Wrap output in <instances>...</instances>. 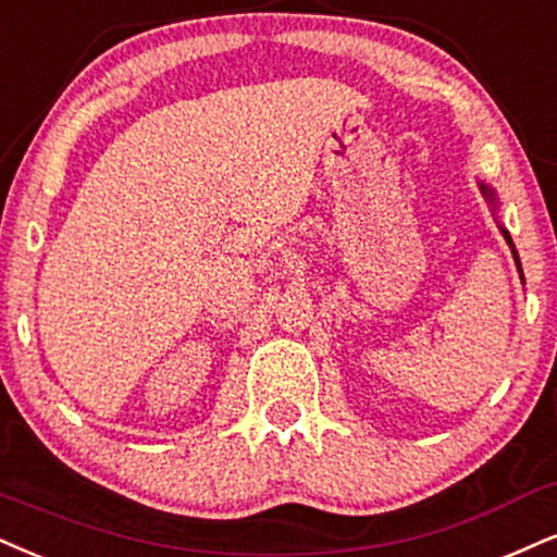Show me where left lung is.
<instances>
[{"mask_svg": "<svg viewBox=\"0 0 557 557\" xmlns=\"http://www.w3.org/2000/svg\"><path fill=\"white\" fill-rule=\"evenodd\" d=\"M478 185H480V190H483V196L488 198V201L493 203V209H498V198H496V190H493L491 185H488V183H483V181H478ZM500 232H504L506 243H509V247H511L513 263H517V271H519V276H521V281H524V273H521V263H519V256H517V247H513V243H511V235H509V230H506V226L500 224Z\"/></svg>", "mask_w": 557, "mask_h": 557, "instance_id": "left-lung-1", "label": "left lung"}]
</instances>
